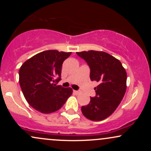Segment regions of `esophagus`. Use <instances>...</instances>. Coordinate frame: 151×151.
I'll use <instances>...</instances> for the list:
<instances>
[{
  "instance_id": "obj_1",
  "label": "esophagus",
  "mask_w": 151,
  "mask_h": 151,
  "mask_svg": "<svg viewBox=\"0 0 151 151\" xmlns=\"http://www.w3.org/2000/svg\"><path fill=\"white\" fill-rule=\"evenodd\" d=\"M73 91H74V93H76V94H79V93H80V92H79V91H76V90H74Z\"/></svg>"
}]
</instances>
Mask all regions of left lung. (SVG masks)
Listing matches in <instances>:
<instances>
[{
	"instance_id": "8db88e82",
	"label": "left lung",
	"mask_w": 151,
	"mask_h": 151,
	"mask_svg": "<svg viewBox=\"0 0 151 151\" xmlns=\"http://www.w3.org/2000/svg\"><path fill=\"white\" fill-rule=\"evenodd\" d=\"M90 68V79L99 85L96 96L89 104L81 106L83 115L91 121H102L114 113L120 104L126 90V74L121 62L104 52L94 50L77 52Z\"/></svg>"
}]
</instances>
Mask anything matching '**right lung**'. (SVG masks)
Returning a JSON list of instances; mask_svg holds the SVG:
<instances>
[{
	"mask_svg": "<svg viewBox=\"0 0 151 151\" xmlns=\"http://www.w3.org/2000/svg\"><path fill=\"white\" fill-rule=\"evenodd\" d=\"M72 52L46 50L27 60L19 70V82L26 101L43 114L56 111L72 93L70 87L57 84L61 80L63 62Z\"/></svg>",
	"mask_w": 151,
	"mask_h": 151,
	"instance_id": "1",
	"label": "right lung"
}]
</instances>
